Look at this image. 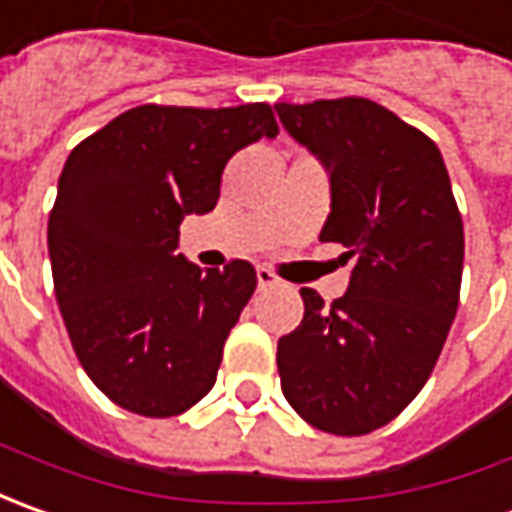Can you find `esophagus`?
<instances>
[{"label":"esophagus","instance_id":"obj_1","mask_svg":"<svg viewBox=\"0 0 512 512\" xmlns=\"http://www.w3.org/2000/svg\"><path fill=\"white\" fill-rule=\"evenodd\" d=\"M257 286H260V289H274V286H280V280H277V274L269 272L266 266H260V269H257Z\"/></svg>","mask_w":512,"mask_h":512}]
</instances>
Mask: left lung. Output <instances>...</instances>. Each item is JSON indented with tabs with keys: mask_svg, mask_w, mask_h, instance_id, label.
I'll use <instances>...</instances> for the list:
<instances>
[{
	"mask_svg": "<svg viewBox=\"0 0 512 512\" xmlns=\"http://www.w3.org/2000/svg\"><path fill=\"white\" fill-rule=\"evenodd\" d=\"M326 167L323 243L354 263L331 306L300 289L303 323L277 343L280 388L317 431L362 436L422 391L459 309L465 232L442 152L368 98L274 104Z\"/></svg>",
	"mask_w": 512,
	"mask_h": 512,
	"instance_id": "left-lung-1",
	"label": "left lung"
}]
</instances>
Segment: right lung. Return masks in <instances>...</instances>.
I'll list each match as a JSON object with an SVG mask.
<instances>
[{
	"instance_id": "1",
	"label": "right lung",
	"mask_w": 512,
	"mask_h": 512,
	"mask_svg": "<svg viewBox=\"0 0 512 512\" xmlns=\"http://www.w3.org/2000/svg\"><path fill=\"white\" fill-rule=\"evenodd\" d=\"M269 104H141L70 152L47 221L53 286L81 368L115 405L164 419L201 402L257 286L252 263L198 269L186 215L221 198L226 161L274 138Z\"/></svg>"
}]
</instances>
